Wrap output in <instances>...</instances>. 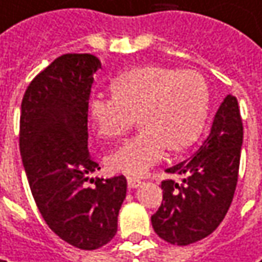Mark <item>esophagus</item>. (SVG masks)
Returning <instances> with one entry per match:
<instances>
[{"label": "esophagus", "mask_w": 262, "mask_h": 262, "mask_svg": "<svg viewBox=\"0 0 262 262\" xmlns=\"http://www.w3.org/2000/svg\"><path fill=\"white\" fill-rule=\"evenodd\" d=\"M127 185H129V188H138L141 185V181L135 179V178H129L127 179Z\"/></svg>", "instance_id": "obj_1"}]
</instances>
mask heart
Here are the masks:
<instances>
[{
  "label": "heart",
  "mask_w": 262,
  "mask_h": 262,
  "mask_svg": "<svg viewBox=\"0 0 262 262\" xmlns=\"http://www.w3.org/2000/svg\"><path fill=\"white\" fill-rule=\"evenodd\" d=\"M209 111L208 85L194 71L138 67L117 77L113 95H95L89 113L102 138H118L135 123L142 130L108 156L111 170L142 177L167 149H184L202 133Z\"/></svg>",
  "instance_id": "1"
}]
</instances>
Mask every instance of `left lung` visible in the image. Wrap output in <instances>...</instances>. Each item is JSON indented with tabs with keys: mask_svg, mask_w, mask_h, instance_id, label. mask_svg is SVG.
<instances>
[{
	"mask_svg": "<svg viewBox=\"0 0 262 262\" xmlns=\"http://www.w3.org/2000/svg\"><path fill=\"white\" fill-rule=\"evenodd\" d=\"M242 142L243 124L237 99L228 95L199 151L166 170L179 179L162 182V206L151 216L159 237L185 246L216 230L236 191Z\"/></svg>",
	"mask_w": 262,
	"mask_h": 262,
	"instance_id": "obj_1",
	"label": "left lung"
}]
</instances>
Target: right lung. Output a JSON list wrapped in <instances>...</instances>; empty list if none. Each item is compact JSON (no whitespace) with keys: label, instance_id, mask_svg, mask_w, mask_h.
<instances>
[{"label":"right lung","instance_id":"add662e5","mask_svg":"<svg viewBox=\"0 0 262 262\" xmlns=\"http://www.w3.org/2000/svg\"><path fill=\"white\" fill-rule=\"evenodd\" d=\"M100 60L89 53L59 56L28 85L19 146L31 192L54 234L84 251L117 233L127 181L90 178L99 164L87 148L89 99Z\"/></svg>","mask_w":262,"mask_h":262}]
</instances>
